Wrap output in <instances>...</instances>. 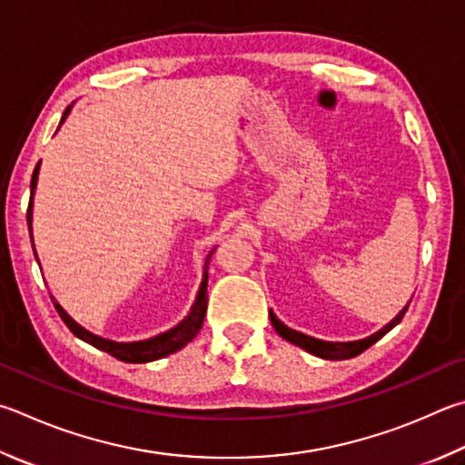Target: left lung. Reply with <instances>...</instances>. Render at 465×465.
Segmentation results:
<instances>
[{
	"label": "left lung",
	"mask_w": 465,
	"mask_h": 465,
	"mask_svg": "<svg viewBox=\"0 0 465 465\" xmlns=\"http://www.w3.org/2000/svg\"><path fill=\"white\" fill-rule=\"evenodd\" d=\"M411 305V301L404 305L399 313H396L394 319L388 321V323L378 329L376 333L364 337V340H356V341H323V340H317V337H311V335H305L301 331H294V329L286 327L281 319H278L272 311H270V321H272V325L276 329V333L284 337L286 341H291L294 345H299V348H302L309 353H313V356L317 358H323V360H350V358H356L360 356L361 351H366L370 345H374L378 340H382V337L391 331L392 327H396L402 321L404 313H407V309Z\"/></svg>",
	"instance_id": "1"
}]
</instances>
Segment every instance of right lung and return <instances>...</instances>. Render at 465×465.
I'll use <instances>...</instances> for the list:
<instances>
[{
  "label": "right lung",
  "instance_id": "1",
  "mask_svg": "<svg viewBox=\"0 0 465 465\" xmlns=\"http://www.w3.org/2000/svg\"><path fill=\"white\" fill-rule=\"evenodd\" d=\"M69 114H71V107H66L61 124L66 120V115H69ZM58 128H61V125H58ZM38 173H40V163L36 164V168H34L32 183H30L32 195H30V205H28V230H30L32 246H34V238H32V201H34V191H36ZM213 252L215 250H211L207 258H205L203 281H201L197 299H195V302H193L189 315L184 317L179 325H174L173 329H168V331H164V333L150 337V340L125 341V343L105 340V337L91 333L89 329L79 325L77 321H74L61 305H58V302H54V307L58 311V315H61V319L64 321V325L69 327L71 331L79 337V340L91 343L93 348L107 351L109 356H114L117 360H122V361H128V364H146V361L166 358V356H171V353L183 350L184 345H187L193 340V337L199 333L201 325H203V319H205V313H207V264H209V258L213 256ZM34 256H36V248H34ZM38 264H40V262H38Z\"/></svg>",
  "mask_w": 465,
  "mask_h": 465
}]
</instances>
